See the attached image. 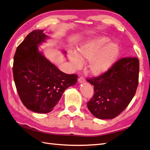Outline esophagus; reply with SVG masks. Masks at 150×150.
Segmentation results:
<instances>
[{"label":"esophagus","instance_id":"obj_1","mask_svg":"<svg viewBox=\"0 0 150 150\" xmlns=\"http://www.w3.org/2000/svg\"><path fill=\"white\" fill-rule=\"evenodd\" d=\"M78 82L80 83H83L85 82V79H84V78H83V76L79 77V78L78 79Z\"/></svg>","mask_w":150,"mask_h":150}]
</instances>
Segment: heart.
Wrapping results in <instances>:
<instances>
[{"mask_svg": "<svg viewBox=\"0 0 150 150\" xmlns=\"http://www.w3.org/2000/svg\"><path fill=\"white\" fill-rule=\"evenodd\" d=\"M106 36H96L81 44L78 52L71 51L69 57L74 67H79L84 59H88L87 67L94 76H101L115 64L120 54V48L116 42H110Z\"/></svg>", "mask_w": 150, "mask_h": 150, "instance_id": "b5f03b06", "label": "heart"}]
</instances>
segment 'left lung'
Wrapping results in <instances>:
<instances>
[{
  "label": "left lung",
  "mask_w": 150,
  "mask_h": 150,
  "mask_svg": "<svg viewBox=\"0 0 150 150\" xmlns=\"http://www.w3.org/2000/svg\"><path fill=\"white\" fill-rule=\"evenodd\" d=\"M139 63L137 57L116 61L105 73L87 81L94 86L88 110L99 119H112L123 111L137 91Z\"/></svg>",
  "instance_id": "8db88e82"
}]
</instances>
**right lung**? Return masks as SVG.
Masks as SVG:
<instances>
[{
    "label": "right lung",
    "instance_id": "1",
    "mask_svg": "<svg viewBox=\"0 0 150 150\" xmlns=\"http://www.w3.org/2000/svg\"><path fill=\"white\" fill-rule=\"evenodd\" d=\"M47 38L44 30H33L17 47L13 57V76L18 94L28 110L38 113L52 111L64 91L78 81L76 74L58 69L39 51L38 46Z\"/></svg>",
    "mask_w": 150,
    "mask_h": 150
}]
</instances>
